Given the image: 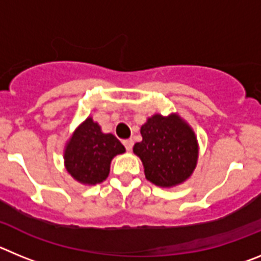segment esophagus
I'll return each instance as SVG.
<instances>
[{
  "mask_svg": "<svg viewBox=\"0 0 261 261\" xmlns=\"http://www.w3.org/2000/svg\"><path fill=\"white\" fill-rule=\"evenodd\" d=\"M123 144H124V146H125L126 150L130 151L133 149V145H135V141H133L132 138H129V140H124Z\"/></svg>",
  "mask_w": 261,
  "mask_h": 261,
  "instance_id": "esophagus-1",
  "label": "esophagus"
}]
</instances>
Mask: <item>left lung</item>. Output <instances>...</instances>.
Here are the masks:
<instances>
[{
    "label": "left lung",
    "instance_id": "obj_1",
    "mask_svg": "<svg viewBox=\"0 0 261 261\" xmlns=\"http://www.w3.org/2000/svg\"><path fill=\"white\" fill-rule=\"evenodd\" d=\"M142 141L133 151L141 158L147 180L172 187L191 176L197 162V141L192 129L177 115H154L141 126Z\"/></svg>",
    "mask_w": 261,
    "mask_h": 261
}]
</instances>
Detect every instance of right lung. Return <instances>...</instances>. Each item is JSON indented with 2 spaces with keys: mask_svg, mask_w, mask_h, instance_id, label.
<instances>
[{
  "mask_svg": "<svg viewBox=\"0 0 261 261\" xmlns=\"http://www.w3.org/2000/svg\"><path fill=\"white\" fill-rule=\"evenodd\" d=\"M125 151L114 135H106L89 117L74 132L65 150L69 174L84 184L100 183L110 174L111 161Z\"/></svg>",
  "mask_w": 261,
  "mask_h": 261,
  "instance_id": "obj_1",
  "label": "right lung"
}]
</instances>
